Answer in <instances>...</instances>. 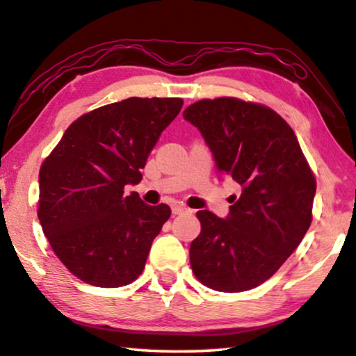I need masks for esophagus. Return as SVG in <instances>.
Here are the masks:
<instances>
[{"instance_id":"obj_1","label":"esophagus","mask_w":356,"mask_h":356,"mask_svg":"<svg viewBox=\"0 0 356 356\" xmlns=\"http://www.w3.org/2000/svg\"><path fill=\"white\" fill-rule=\"evenodd\" d=\"M187 211H188V208L182 203H174L172 204V214H182V213H187Z\"/></svg>"}]
</instances>
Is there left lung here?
I'll list each match as a JSON object with an SVG mask.
<instances>
[{
  "mask_svg": "<svg viewBox=\"0 0 356 356\" xmlns=\"http://www.w3.org/2000/svg\"><path fill=\"white\" fill-rule=\"evenodd\" d=\"M198 127L219 171L242 187L227 219L203 209L190 245L200 282L245 292L276 274L313 219L316 179L292 127L274 109L234 97L200 99L184 111Z\"/></svg>",
  "mask_w": 356,
  "mask_h": 356,
  "instance_id": "8db88e82",
  "label": "left lung"
}]
</instances>
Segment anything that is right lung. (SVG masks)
I'll use <instances>...</instances> for the list:
<instances>
[{
    "label": "right lung",
    "mask_w": 356,
    "mask_h": 356,
    "mask_svg": "<svg viewBox=\"0 0 356 356\" xmlns=\"http://www.w3.org/2000/svg\"><path fill=\"white\" fill-rule=\"evenodd\" d=\"M182 98H127L76 119L40 168L38 219L53 252L77 279L95 287H122L143 273L149 248L171 216L149 207L127 184Z\"/></svg>",
    "instance_id": "obj_1"
}]
</instances>
